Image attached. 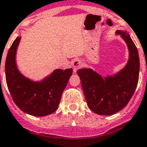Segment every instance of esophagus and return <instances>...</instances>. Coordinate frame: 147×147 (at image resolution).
<instances>
[{
	"label": "esophagus",
	"mask_w": 147,
	"mask_h": 147,
	"mask_svg": "<svg viewBox=\"0 0 147 147\" xmlns=\"http://www.w3.org/2000/svg\"><path fill=\"white\" fill-rule=\"evenodd\" d=\"M73 66V71L74 73H76L77 70L80 69L82 66V61L80 59H75L72 62Z\"/></svg>",
	"instance_id": "obj_1"
}]
</instances>
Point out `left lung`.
<instances>
[{
	"label": "left lung",
	"instance_id": "left-lung-1",
	"mask_svg": "<svg viewBox=\"0 0 147 147\" xmlns=\"http://www.w3.org/2000/svg\"><path fill=\"white\" fill-rule=\"evenodd\" d=\"M125 41L129 59L124 68L113 76L102 77L92 69L77 71L88 107L98 115L109 116L119 112L128 104L138 86L140 59L138 49L125 31H117Z\"/></svg>",
	"mask_w": 147,
	"mask_h": 147
}]
</instances>
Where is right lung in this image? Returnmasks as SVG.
Masks as SVG:
<instances>
[{
	"instance_id": "add662e5",
	"label": "right lung",
	"mask_w": 147,
	"mask_h": 147,
	"mask_svg": "<svg viewBox=\"0 0 147 147\" xmlns=\"http://www.w3.org/2000/svg\"><path fill=\"white\" fill-rule=\"evenodd\" d=\"M21 37H18L7 53L5 74L7 87L17 107L31 116L52 114L60 104L63 91L72 75V68L55 70L43 80L32 81L17 68L16 55Z\"/></svg>"
}]
</instances>
